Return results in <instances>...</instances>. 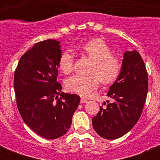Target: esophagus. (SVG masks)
Returning a JSON list of instances; mask_svg holds the SVG:
<instances>
[{"mask_svg": "<svg viewBox=\"0 0 160 160\" xmlns=\"http://www.w3.org/2000/svg\"><path fill=\"white\" fill-rule=\"evenodd\" d=\"M80 103H81V104L87 103V100H85V99H84V98H81V99H80Z\"/></svg>", "mask_w": 160, "mask_h": 160, "instance_id": "1", "label": "esophagus"}]
</instances>
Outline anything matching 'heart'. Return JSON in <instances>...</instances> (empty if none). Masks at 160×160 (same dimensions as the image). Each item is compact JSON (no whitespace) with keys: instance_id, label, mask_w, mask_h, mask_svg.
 <instances>
[{"instance_id":"b5f03b06","label":"heart","mask_w":160,"mask_h":160,"mask_svg":"<svg viewBox=\"0 0 160 160\" xmlns=\"http://www.w3.org/2000/svg\"><path fill=\"white\" fill-rule=\"evenodd\" d=\"M77 51L86 55L94 61L92 73L96 74L99 78L96 75H73L65 82L66 88L70 91L83 97H88L99 86V79L104 84H109L119 76L121 64L116 57L111 55V50L104 41L100 39L91 40L79 46ZM73 63V55L65 51L59 58V70L63 74L68 75L72 71Z\"/></svg>"}]
</instances>
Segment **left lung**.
Returning a JSON list of instances; mask_svg holds the SVG:
<instances>
[{
  "label": "left lung",
  "mask_w": 160,
  "mask_h": 160,
  "mask_svg": "<svg viewBox=\"0 0 160 160\" xmlns=\"http://www.w3.org/2000/svg\"><path fill=\"white\" fill-rule=\"evenodd\" d=\"M148 74L141 55L136 50L125 51L121 70L107 96L113 102L100 107L92 119L93 128L100 137L119 139L134 126L141 115L148 93Z\"/></svg>",
  "instance_id": "left-lung-1"
}]
</instances>
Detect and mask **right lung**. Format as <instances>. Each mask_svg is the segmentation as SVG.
<instances>
[{"mask_svg":"<svg viewBox=\"0 0 160 160\" xmlns=\"http://www.w3.org/2000/svg\"><path fill=\"white\" fill-rule=\"evenodd\" d=\"M60 42L46 40L24 54L14 75L17 108L24 122L47 139L63 136L70 129L80 104L75 94L61 92L57 82Z\"/></svg>","mask_w":160,"mask_h":160,"instance_id":"1","label":"right lung"}]
</instances>
